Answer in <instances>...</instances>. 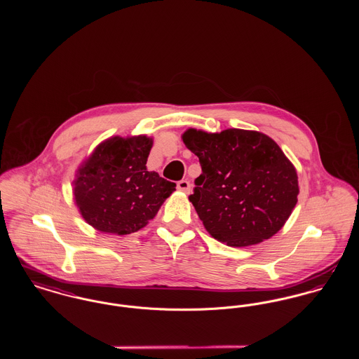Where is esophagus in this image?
<instances>
[{
	"instance_id": "1",
	"label": "esophagus",
	"mask_w": 359,
	"mask_h": 359,
	"mask_svg": "<svg viewBox=\"0 0 359 359\" xmlns=\"http://www.w3.org/2000/svg\"><path fill=\"white\" fill-rule=\"evenodd\" d=\"M177 189H180L186 194H189L191 192V184H189L188 180H180V182H177Z\"/></svg>"
}]
</instances>
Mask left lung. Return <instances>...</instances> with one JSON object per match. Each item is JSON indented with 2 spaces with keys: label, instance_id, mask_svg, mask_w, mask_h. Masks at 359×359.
Returning <instances> with one entry per match:
<instances>
[{
  "label": "left lung",
  "instance_id": "1",
  "mask_svg": "<svg viewBox=\"0 0 359 359\" xmlns=\"http://www.w3.org/2000/svg\"><path fill=\"white\" fill-rule=\"evenodd\" d=\"M182 138L202 167L188 199L214 238L243 248L271 238L284 226L297 203V173L271 137L191 128Z\"/></svg>",
  "mask_w": 359,
  "mask_h": 359
}]
</instances>
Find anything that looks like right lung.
<instances>
[{"instance_id":"add662e5","label":"right lung","mask_w":359,"mask_h":359,"mask_svg":"<svg viewBox=\"0 0 359 359\" xmlns=\"http://www.w3.org/2000/svg\"><path fill=\"white\" fill-rule=\"evenodd\" d=\"M154 145L147 136L111 137L78 170L74 198L86 222L102 233L125 236L154 219L176 184L147 170Z\"/></svg>"}]
</instances>
